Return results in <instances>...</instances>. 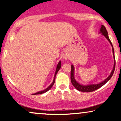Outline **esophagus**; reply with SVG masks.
I'll use <instances>...</instances> for the list:
<instances>
[{
  "instance_id": "obj_1",
  "label": "esophagus",
  "mask_w": 121,
  "mask_h": 121,
  "mask_svg": "<svg viewBox=\"0 0 121 121\" xmlns=\"http://www.w3.org/2000/svg\"><path fill=\"white\" fill-rule=\"evenodd\" d=\"M62 58H63V59H65V60H68L69 59V56H68V55H66L65 53H64L62 54Z\"/></svg>"
}]
</instances>
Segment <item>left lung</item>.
<instances>
[{
  "instance_id": "left-lung-1",
  "label": "left lung",
  "mask_w": 121,
  "mask_h": 121,
  "mask_svg": "<svg viewBox=\"0 0 121 121\" xmlns=\"http://www.w3.org/2000/svg\"><path fill=\"white\" fill-rule=\"evenodd\" d=\"M100 32L99 33H101L102 35H104L106 38L107 40L109 41L110 44H111L112 47V51H113V55L114 57V66L113 70H112V72H111L110 74L107 77V78L105 79V80L103 81H102L100 83H98V84H89V85H82L80 84V83H78V82L76 80V79L74 78V65H71V73H70V80H71V82L72 85L74 86L75 88L78 91H82V92H91V91H95V90L98 89L99 87L105 85L106 83L108 82L110 79L111 78V77L113 76L114 72L115 70V67H116V60H115V57H114V48L113 47V45H112V43L111 42L110 40L109 36H108V33L107 32L106 28L105 27V26H103V25H101V27L100 28Z\"/></svg>"
}]
</instances>
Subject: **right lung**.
<instances>
[{"label":"right lung","mask_w":121,"mask_h":121,"mask_svg":"<svg viewBox=\"0 0 121 121\" xmlns=\"http://www.w3.org/2000/svg\"><path fill=\"white\" fill-rule=\"evenodd\" d=\"M61 61H60L59 62V63H58L57 65V67H56V72H55V76H54V78H53V82H52V84H51L50 85L48 86L47 88L43 90V91H38V92L37 93H35L33 94V95H35V94H43V93H44L47 92V91H48L51 88V87H52V86L53 85L54 83H55V78H56V76L57 74V72H59V70H60V69L61 68Z\"/></svg>","instance_id":"add662e5"}]
</instances>
